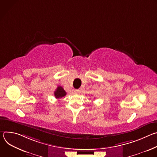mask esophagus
<instances>
[{
  "instance_id": "1",
  "label": "esophagus",
  "mask_w": 157,
  "mask_h": 157,
  "mask_svg": "<svg viewBox=\"0 0 157 157\" xmlns=\"http://www.w3.org/2000/svg\"><path fill=\"white\" fill-rule=\"evenodd\" d=\"M79 89H75L74 90V93H75V94H78V93H79Z\"/></svg>"
}]
</instances>
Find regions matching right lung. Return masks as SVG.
I'll return each instance as SVG.
<instances>
[{"instance_id":"1","label":"right lung","mask_w":157,"mask_h":157,"mask_svg":"<svg viewBox=\"0 0 157 157\" xmlns=\"http://www.w3.org/2000/svg\"><path fill=\"white\" fill-rule=\"evenodd\" d=\"M54 94L56 99H59L64 97L66 95V92L61 86H58L56 91L54 92Z\"/></svg>"}]
</instances>
